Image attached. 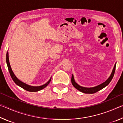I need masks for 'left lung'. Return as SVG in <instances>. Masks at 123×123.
I'll return each instance as SVG.
<instances>
[{"mask_svg": "<svg viewBox=\"0 0 123 123\" xmlns=\"http://www.w3.org/2000/svg\"><path fill=\"white\" fill-rule=\"evenodd\" d=\"M116 63L115 64V65L114 66L113 69L112 70V74L111 75V76L109 77V78L107 79V80L105 82L103 83L101 85H98V86L94 87H92V88H86V87H83L80 86H79V85H78L75 82L74 79V76L72 75V84L73 85V86L75 87V88H76L78 90L80 91L81 92H83L84 93H89V94H92V93H94L97 92L98 91H99L100 90V89H103L104 87L107 86L109 84V83L111 82V81L112 80V78L114 76V72H115V69H116Z\"/></svg>", "mask_w": 123, "mask_h": 123, "instance_id": "left-lung-1", "label": "left lung"}]
</instances>
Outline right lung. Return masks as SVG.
Wrapping results in <instances>:
<instances>
[{
    "mask_svg": "<svg viewBox=\"0 0 123 123\" xmlns=\"http://www.w3.org/2000/svg\"><path fill=\"white\" fill-rule=\"evenodd\" d=\"M6 63L7 65V67H8V69H9V71L10 73V75H11V77L12 79V80H13V81L15 82V84L16 85H18V86H20V87H22L25 90L29 91V92H37L38 91H40L41 89H43L45 88V87L47 86V85L49 84V82H50L51 81V79L49 80L48 82H47L46 84L42 85V86H29V85H27L25 83L23 82L22 81H20L17 78V77L15 76V75L14 74V73L12 72V70L11 69V66H10V62H9V53H8V51L6 53Z\"/></svg>",
    "mask_w": 123,
    "mask_h": 123,
    "instance_id": "add662e5",
    "label": "right lung"
}]
</instances>
